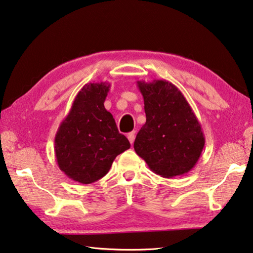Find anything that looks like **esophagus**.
I'll return each instance as SVG.
<instances>
[{
  "label": "esophagus",
  "mask_w": 253,
  "mask_h": 253,
  "mask_svg": "<svg viewBox=\"0 0 253 253\" xmlns=\"http://www.w3.org/2000/svg\"><path fill=\"white\" fill-rule=\"evenodd\" d=\"M127 139H129L131 144H133L134 139H135V131H132V132H130V133H127Z\"/></svg>",
  "instance_id": "obj_1"
}]
</instances>
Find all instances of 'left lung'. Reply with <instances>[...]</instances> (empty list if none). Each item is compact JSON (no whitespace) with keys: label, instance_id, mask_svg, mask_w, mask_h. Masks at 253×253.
<instances>
[{"label":"left lung","instance_id":"left-lung-1","mask_svg":"<svg viewBox=\"0 0 253 253\" xmlns=\"http://www.w3.org/2000/svg\"><path fill=\"white\" fill-rule=\"evenodd\" d=\"M146 123L134 150L157 175L172 178L192 170L205 144L204 133L183 93L170 82H138Z\"/></svg>","mask_w":253,"mask_h":253}]
</instances>
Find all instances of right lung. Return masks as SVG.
<instances>
[{
    "instance_id": "obj_1",
    "label": "right lung",
    "mask_w": 253,
    "mask_h": 253,
    "mask_svg": "<svg viewBox=\"0 0 253 253\" xmlns=\"http://www.w3.org/2000/svg\"><path fill=\"white\" fill-rule=\"evenodd\" d=\"M110 86L103 82L83 86L55 136L58 167L81 184L104 177L117 156L130 148L104 107Z\"/></svg>"
}]
</instances>
